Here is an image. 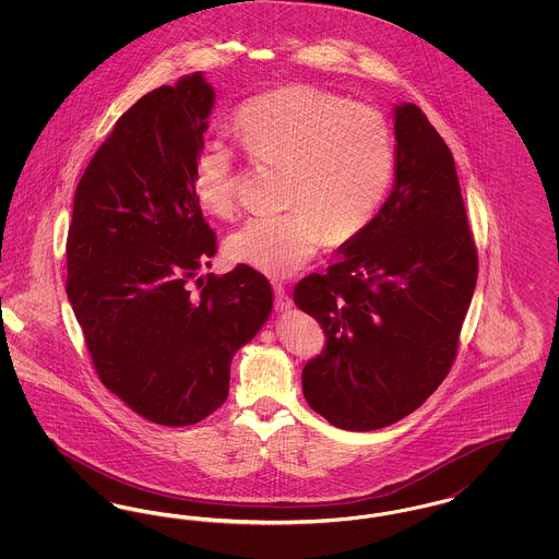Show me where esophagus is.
I'll use <instances>...</instances> for the list:
<instances>
[{
    "label": "esophagus",
    "mask_w": 559,
    "mask_h": 559,
    "mask_svg": "<svg viewBox=\"0 0 559 559\" xmlns=\"http://www.w3.org/2000/svg\"><path fill=\"white\" fill-rule=\"evenodd\" d=\"M274 301H276V310H281V312H287L293 306L289 293L281 283H274Z\"/></svg>",
    "instance_id": "1"
}]
</instances>
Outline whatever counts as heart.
<instances>
[{
	"instance_id": "1",
	"label": "heart",
	"mask_w": 559,
	"mask_h": 559,
	"mask_svg": "<svg viewBox=\"0 0 559 559\" xmlns=\"http://www.w3.org/2000/svg\"><path fill=\"white\" fill-rule=\"evenodd\" d=\"M233 132L251 159L289 169L283 215L251 217L226 240L228 255L274 278L306 266L326 237L344 245L367 230L394 174L385 117L369 105L306 83H287L242 103ZM192 192L203 212L237 207L233 151L213 140L192 165Z\"/></svg>"
}]
</instances>
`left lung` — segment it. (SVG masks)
<instances>
[{"mask_svg":"<svg viewBox=\"0 0 559 559\" xmlns=\"http://www.w3.org/2000/svg\"><path fill=\"white\" fill-rule=\"evenodd\" d=\"M394 133L388 201L333 266L293 292L326 337L301 371L304 396L349 431L392 426L436 392L478 281L451 148L417 105L394 108Z\"/></svg>","mask_w":559,"mask_h":559,"instance_id":"8db88e82","label":"left lung"}]
</instances>
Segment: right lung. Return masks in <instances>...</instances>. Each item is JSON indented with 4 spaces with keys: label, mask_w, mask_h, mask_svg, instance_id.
<instances>
[{
    "label": "right lung",
    "mask_w": 559,
    "mask_h": 559,
    "mask_svg": "<svg viewBox=\"0 0 559 559\" xmlns=\"http://www.w3.org/2000/svg\"><path fill=\"white\" fill-rule=\"evenodd\" d=\"M215 92L201 73L142 96L81 176L67 295L100 381L159 426L203 421L272 310L264 274L197 278L217 242L192 192Z\"/></svg>",
    "instance_id": "obj_1"
}]
</instances>
